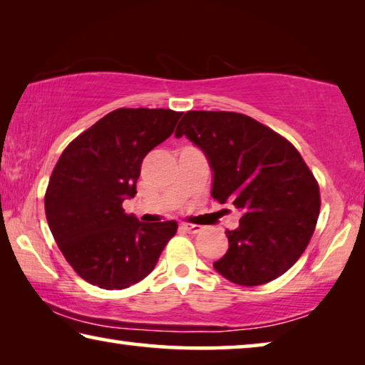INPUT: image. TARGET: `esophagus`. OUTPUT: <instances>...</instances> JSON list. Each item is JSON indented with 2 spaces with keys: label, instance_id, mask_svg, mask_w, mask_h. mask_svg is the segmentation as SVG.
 I'll list each match as a JSON object with an SVG mask.
<instances>
[{
  "label": "esophagus",
  "instance_id": "34e87169",
  "mask_svg": "<svg viewBox=\"0 0 365 365\" xmlns=\"http://www.w3.org/2000/svg\"><path fill=\"white\" fill-rule=\"evenodd\" d=\"M180 227L183 228V230H187L190 233H197V232L202 230L201 225H195V224H182Z\"/></svg>",
  "mask_w": 365,
  "mask_h": 365
}]
</instances>
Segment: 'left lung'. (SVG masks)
Listing matches in <instances>:
<instances>
[{"instance_id":"8db88e82","label":"left lung","mask_w":365,"mask_h":365,"mask_svg":"<svg viewBox=\"0 0 365 365\" xmlns=\"http://www.w3.org/2000/svg\"><path fill=\"white\" fill-rule=\"evenodd\" d=\"M183 135L209 160L214 200L242 212L214 269L243 287L279 279L307 248L320 211L304 159L282 135L238 113L188 110L175 130Z\"/></svg>"}]
</instances>
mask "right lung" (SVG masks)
Wrapping results in <instances>:
<instances>
[{
  "instance_id": "1",
  "label": "right lung",
  "mask_w": 365,
  "mask_h": 365,
  "mask_svg": "<svg viewBox=\"0 0 365 365\" xmlns=\"http://www.w3.org/2000/svg\"><path fill=\"white\" fill-rule=\"evenodd\" d=\"M183 113L115 109L61 154L45 195L49 230L72 269L91 285L123 289L154 269L175 220L143 224L122 202L137 195L141 163Z\"/></svg>"
}]
</instances>
